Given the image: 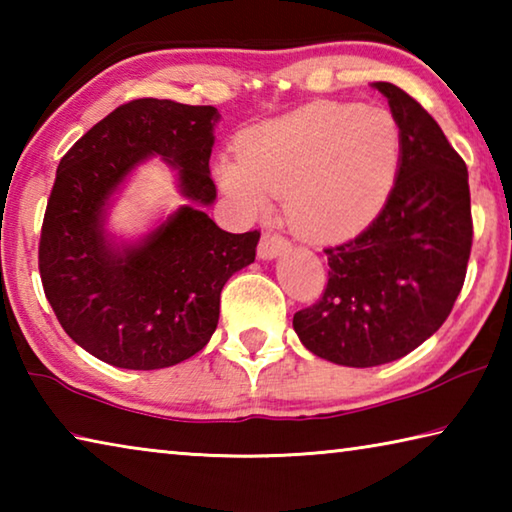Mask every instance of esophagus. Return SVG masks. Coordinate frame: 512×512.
Here are the masks:
<instances>
[{
	"label": "esophagus",
	"mask_w": 512,
	"mask_h": 512,
	"mask_svg": "<svg viewBox=\"0 0 512 512\" xmlns=\"http://www.w3.org/2000/svg\"><path fill=\"white\" fill-rule=\"evenodd\" d=\"M291 248V244L284 237L280 235H271V232H266V235L262 237V241H259V248H257V255L259 259H275L280 257L282 253H287V250Z\"/></svg>",
	"instance_id": "1"
}]
</instances>
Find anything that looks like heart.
Segmentation results:
<instances>
[{"label": "heart", "instance_id": "obj_1", "mask_svg": "<svg viewBox=\"0 0 512 512\" xmlns=\"http://www.w3.org/2000/svg\"><path fill=\"white\" fill-rule=\"evenodd\" d=\"M402 135L384 108L318 101L266 121L219 162L225 192L250 214L284 196L309 239H343L375 219L395 185Z\"/></svg>", "mask_w": 512, "mask_h": 512}]
</instances>
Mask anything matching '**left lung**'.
<instances>
[{
  "mask_svg": "<svg viewBox=\"0 0 512 512\" xmlns=\"http://www.w3.org/2000/svg\"><path fill=\"white\" fill-rule=\"evenodd\" d=\"M370 85L388 99L400 126L395 185L359 237L325 248L323 298L293 316L309 352L348 368L402 359L436 334L463 289L472 248L463 158L404 90Z\"/></svg>",
  "mask_w": 512,
  "mask_h": 512,
  "instance_id": "obj_1",
  "label": "left lung"
}]
</instances>
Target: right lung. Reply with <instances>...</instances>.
<instances>
[{"label": "right lung", "instance_id": "1", "mask_svg": "<svg viewBox=\"0 0 512 512\" xmlns=\"http://www.w3.org/2000/svg\"><path fill=\"white\" fill-rule=\"evenodd\" d=\"M214 106L137 99L92 126L58 164L40 237V277L69 339L126 370L194 357L219 325L223 284L255 262L259 232L221 230L205 207ZM153 157L177 171L188 203L144 236L109 230V210Z\"/></svg>", "mask_w": 512, "mask_h": 512}]
</instances>
